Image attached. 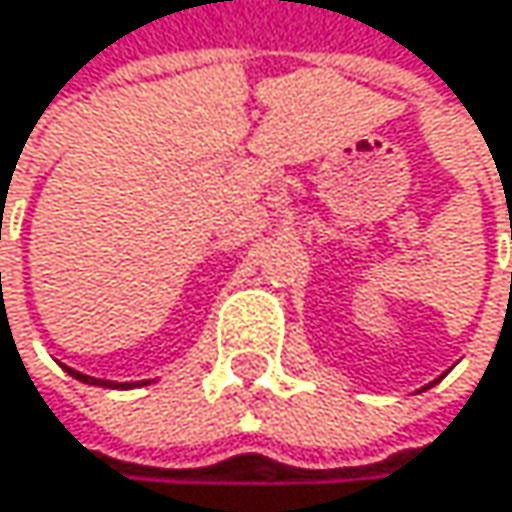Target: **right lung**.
<instances>
[{"label":"right lung","mask_w":512,"mask_h":512,"mask_svg":"<svg viewBox=\"0 0 512 512\" xmlns=\"http://www.w3.org/2000/svg\"><path fill=\"white\" fill-rule=\"evenodd\" d=\"M68 375L71 378H77V381H83V384H92V387H110V390H131V387H146L149 381H134V384H116V381H101V378H89V375H83V372H74V369H68Z\"/></svg>","instance_id":"right-lung-1"}]
</instances>
